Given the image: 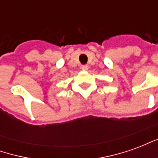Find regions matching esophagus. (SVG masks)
Segmentation results:
<instances>
[{"mask_svg": "<svg viewBox=\"0 0 158 158\" xmlns=\"http://www.w3.org/2000/svg\"><path fill=\"white\" fill-rule=\"evenodd\" d=\"M81 69H82L83 70H87V69H88V65H82L81 66Z\"/></svg>", "mask_w": 158, "mask_h": 158, "instance_id": "obj_1", "label": "esophagus"}]
</instances>
